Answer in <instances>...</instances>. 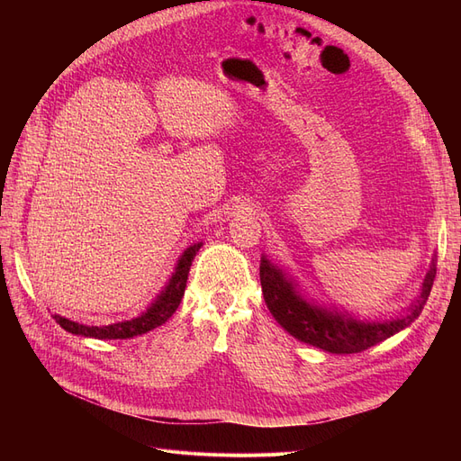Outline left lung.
Returning a JSON list of instances; mask_svg holds the SVG:
<instances>
[{
    "mask_svg": "<svg viewBox=\"0 0 461 461\" xmlns=\"http://www.w3.org/2000/svg\"><path fill=\"white\" fill-rule=\"evenodd\" d=\"M437 275V259L432 258L421 292L408 308L390 319H357L337 305H325L310 298L300 288V283L281 265L261 256L259 278L261 292L269 312L288 334L310 346L330 354H357L379 344L396 332L410 327L423 312L429 300L432 281Z\"/></svg>",
    "mask_w": 461,
    "mask_h": 461,
    "instance_id": "8db88e82",
    "label": "left lung"
}]
</instances>
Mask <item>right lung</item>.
<instances>
[{"label":"right lung","instance_id":"1","mask_svg":"<svg viewBox=\"0 0 461 461\" xmlns=\"http://www.w3.org/2000/svg\"><path fill=\"white\" fill-rule=\"evenodd\" d=\"M202 246L203 242H196L185 249L183 256L178 258L175 265V271L169 281H167V285L161 288L159 294L151 300V303L140 315H136L129 321H119V323L104 325V327L82 325V323H77V321L65 319L61 315H53V319L58 321L67 332L78 334V337H85V339H97V340L134 339V337H140V334H146L148 330L158 329L176 312L180 300H183L190 265L194 258H196V254L200 252Z\"/></svg>","mask_w":461,"mask_h":461}]
</instances>
